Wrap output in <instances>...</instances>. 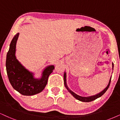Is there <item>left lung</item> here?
Wrapping results in <instances>:
<instances>
[{
  "mask_svg": "<svg viewBox=\"0 0 120 120\" xmlns=\"http://www.w3.org/2000/svg\"><path fill=\"white\" fill-rule=\"evenodd\" d=\"M112 67H113V63H112ZM66 73L64 74V85H65V87H66V88L68 90V91L72 95H73L74 97L76 98L77 100H79V101H82V102H91V101H94V100H96V99H97V98H98V97H101V96H102L103 94H105V93L106 92V91H107L108 88H109V86H110V82H111V77L110 78V81H109V84H108L107 86L106 87V88H105L104 90H103L100 93V94H96L95 96H91V97H81V96H79L77 95V94H75V93L73 92L72 91H71L68 88V87L67 86V85H66Z\"/></svg>",
  "mask_w": 120,
  "mask_h": 120,
  "instance_id": "left-lung-1",
  "label": "left lung"
}]
</instances>
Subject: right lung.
Listing matches in <instances>:
<instances>
[{"instance_id":"add662e5","label":"right lung","mask_w":120,"mask_h":120,"mask_svg":"<svg viewBox=\"0 0 120 120\" xmlns=\"http://www.w3.org/2000/svg\"><path fill=\"white\" fill-rule=\"evenodd\" d=\"M19 33L14 35L10 44L6 60V69L9 80L11 86L23 95L32 96L43 90L46 86L49 75L54 69L53 66L47 67L43 73L41 79L33 78L32 73L25 69L16 59V43Z\"/></svg>"}]
</instances>
